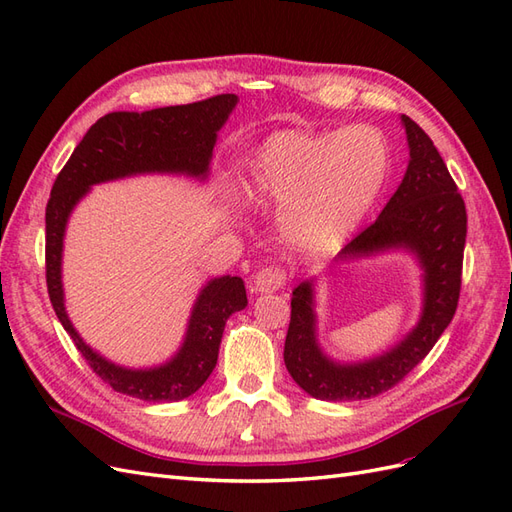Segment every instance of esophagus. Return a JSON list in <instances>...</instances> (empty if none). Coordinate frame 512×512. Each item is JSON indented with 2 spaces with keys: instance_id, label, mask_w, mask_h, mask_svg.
<instances>
[{
  "instance_id": "obj_1",
  "label": "esophagus",
  "mask_w": 512,
  "mask_h": 512,
  "mask_svg": "<svg viewBox=\"0 0 512 512\" xmlns=\"http://www.w3.org/2000/svg\"><path fill=\"white\" fill-rule=\"evenodd\" d=\"M286 286V273L280 267H267L254 275L252 292L256 294H269L277 292Z\"/></svg>"
}]
</instances>
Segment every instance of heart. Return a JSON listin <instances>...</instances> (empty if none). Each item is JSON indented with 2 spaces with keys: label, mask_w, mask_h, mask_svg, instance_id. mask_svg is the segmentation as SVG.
Returning a JSON list of instances; mask_svg holds the SVG:
<instances>
[{
  "label": "heart",
  "mask_w": 512,
  "mask_h": 512,
  "mask_svg": "<svg viewBox=\"0 0 512 512\" xmlns=\"http://www.w3.org/2000/svg\"><path fill=\"white\" fill-rule=\"evenodd\" d=\"M389 177V145L369 126L342 132L284 130L265 138L247 168V192L282 209V237L301 252L342 243Z\"/></svg>",
  "instance_id": "obj_1"
}]
</instances>
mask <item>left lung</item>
I'll return each mask as SVG.
<instances>
[{"instance_id": "obj_1", "label": "left lung", "mask_w": 512, "mask_h": 512, "mask_svg": "<svg viewBox=\"0 0 512 512\" xmlns=\"http://www.w3.org/2000/svg\"><path fill=\"white\" fill-rule=\"evenodd\" d=\"M410 160L378 220L356 235L337 262L391 252L410 254L421 269V314L391 348L361 361H337L318 339L316 277L292 290L284 363L301 389L322 401H359L393 389L421 363L451 324L461 288L468 218L457 185L431 138L401 115Z\"/></svg>"}]
</instances>
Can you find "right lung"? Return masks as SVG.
<instances>
[{"label": "right lung", "mask_w": 512, "mask_h": 512, "mask_svg": "<svg viewBox=\"0 0 512 512\" xmlns=\"http://www.w3.org/2000/svg\"><path fill=\"white\" fill-rule=\"evenodd\" d=\"M239 96L222 94L203 102L151 108L143 113L117 111L98 119L74 149L55 179L46 205V286L55 314L81 350L89 367L113 391L151 404L181 401L207 382L218 363L226 320L245 309L241 277H211L198 290L177 352L160 365L126 367L91 348L66 309L64 239L70 215L94 185L138 175H175L205 183L209 179L218 132L235 111Z\"/></svg>", "instance_id": "add662e5"}]
</instances>
